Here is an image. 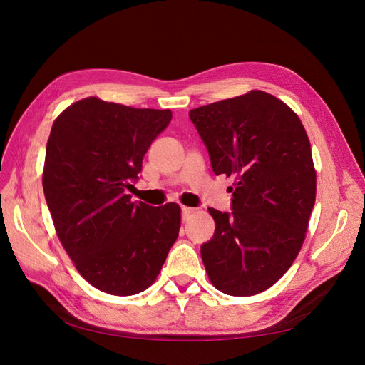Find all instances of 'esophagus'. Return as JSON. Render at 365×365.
<instances>
[{"label": "esophagus", "instance_id": "34e87169", "mask_svg": "<svg viewBox=\"0 0 365 365\" xmlns=\"http://www.w3.org/2000/svg\"><path fill=\"white\" fill-rule=\"evenodd\" d=\"M195 212H196V208H192V207H182V208H181L182 219L185 220L187 217H190V216H192Z\"/></svg>", "mask_w": 365, "mask_h": 365}]
</instances>
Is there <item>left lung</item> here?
Returning <instances> with one entry per match:
<instances>
[{
  "label": "left lung",
  "mask_w": 365,
  "mask_h": 365,
  "mask_svg": "<svg viewBox=\"0 0 365 365\" xmlns=\"http://www.w3.org/2000/svg\"><path fill=\"white\" fill-rule=\"evenodd\" d=\"M216 175L233 176V212L201 247L210 282L227 295H256L300 252L317 195L311 143L292 109L260 90L190 109Z\"/></svg>",
  "instance_id": "obj_1"
}]
</instances>
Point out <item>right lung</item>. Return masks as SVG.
<instances>
[{
    "mask_svg": "<svg viewBox=\"0 0 365 365\" xmlns=\"http://www.w3.org/2000/svg\"><path fill=\"white\" fill-rule=\"evenodd\" d=\"M170 109L86 97L56 117L42 187L63 250L98 291L126 297L157 280L181 227L176 202H132L126 190Z\"/></svg>",
    "mask_w": 365,
    "mask_h": 365,
    "instance_id": "obj_1",
    "label": "right lung"
}]
</instances>
